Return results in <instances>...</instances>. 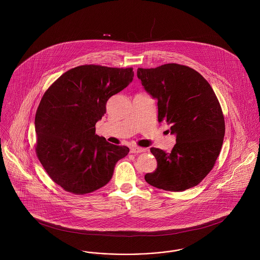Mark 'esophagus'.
I'll return each instance as SVG.
<instances>
[{
	"instance_id": "34e87169",
	"label": "esophagus",
	"mask_w": 260,
	"mask_h": 260,
	"mask_svg": "<svg viewBox=\"0 0 260 260\" xmlns=\"http://www.w3.org/2000/svg\"><path fill=\"white\" fill-rule=\"evenodd\" d=\"M147 149L141 148V147H132L131 148V153H142L145 152Z\"/></svg>"
}]
</instances>
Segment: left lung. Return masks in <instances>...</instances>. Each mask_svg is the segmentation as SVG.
I'll use <instances>...</instances> for the list:
<instances>
[{
  "mask_svg": "<svg viewBox=\"0 0 260 260\" xmlns=\"http://www.w3.org/2000/svg\"><path fill=\"white\" fill-rule=\"evenodd\" d=\"M149 94L158 100V121L171 125L176 143L171 153L150 149L157 160L150 185L181 192L198 185L212 170L222 147L225 122L208 81L196 70L176 63L137 69Z\"/></svg>",
  "mask_w": 260,
  "mask_h": 260,
  "instance_id": "left-lung-1",
  "label": "left lung"
}]
</instances>
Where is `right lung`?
I'll use <instances>...</instances> for the list:
<instances>
[{
	"label": "right lung",
	"mask_w": 260,
	"mask_h": 260,
	"mask_svg": "<svg viewBox=\"0 0 260 260\" xmlns=\"http://www.w3.org/2000/svg\"><path fill=\"white\" fill-rule=\"evenodd\" d=\"M133 68L82 65L62 74L44 93L35 117L36 154L50 178L76 195L106 185L129 152L95 135L106 103L134 79Z\"/></svg>",
	"instance_id": "1"
}]
</instances>
